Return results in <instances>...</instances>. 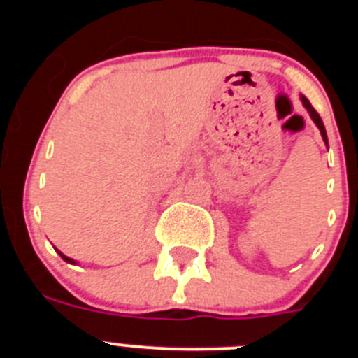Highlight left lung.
Segmentation results:
<instances>
[{"label": "left lung", "mask_w": 358, "mask_h": 358, "mask_svg": "<svg viewBox=\"0 0 358 358\" xmlns=\"http://www.w3.org/2000/svg\"><path fill=\"white\" fill-rule=\"evenodd\" d=\"M301 100H303V106L306 107V110H308V113H310V116H312V120H314V122H315V125H317V127L321 129V132H322V134H324V125H322L321 118H319V115H317V113H315V109H314V107L310 106V102H308V100H306L305 96H301Z\"/></svg>", "instance_id": "1"}]
</instances>
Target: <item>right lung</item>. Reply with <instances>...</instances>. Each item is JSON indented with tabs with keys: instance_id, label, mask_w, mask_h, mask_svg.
I'll list each match as a JSON object with an SVG mask.
<instances>
[{
	"instance_id": "right-lung-1",
	"label": "right lung",
	"mask_w": 358,
	"mask_h": 358,
	"mask_svg": "<svg viewBox=\"0 0 358 358\" xmlns=\"http://www.w3.org/2000/svg\"><path fill=\"white\" fill-rule=\"evenodd\" d=\"M68 260H69V258H68Z\"/></svg>"
}]
</instances>
